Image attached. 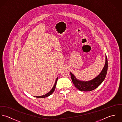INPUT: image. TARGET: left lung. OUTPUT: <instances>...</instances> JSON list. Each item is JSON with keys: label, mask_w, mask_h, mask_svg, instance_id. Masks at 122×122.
I'll return each instance as SVG.
<instances>
[{"label": "left lung", "mask_w": 122, "mask_h": 122, "mask_svg": "<svg viewBox=\"0 0 122 122\" xmlns=\"http://www.w3.org/2000/svg\"><path fill=\"white\" fill-rule=\"evenodd\" d=\"M108 67V62L107 56L106 55V62L105 66L97 77L89 81H82L78 80L73 73L70 72L71 79L75 87L79 91L89 92L94 90L98 87L103 81L106 76Z\"/></svg>", "instance_id": "left-lung-1"}]
</instances>
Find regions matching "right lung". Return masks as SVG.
I'll return each mask as SVG.
<instances>
[{
    "label": "right lung",
    "mask_w": 122,
    "mask_h": 122,
    "mask_svg": "<svg viewBox=\"0 0 122 122\" xmlns=\"http://www.w3.org/2000/svg\"><path fill=\"white\" fill-rule=\"evenodd\" d=\"M57 80H58V77H57V78H56V81H55V84H54V86L53 87L52 89H51V90L49 92V93H48L46 94L45 95H44L41 96H34V97H38V98H44V97H49V96L51 95L53 93V92L55 91V88H56V82H57Z\"/></svg>",
    "instance_id": "add662e5"
}]
</instances>
